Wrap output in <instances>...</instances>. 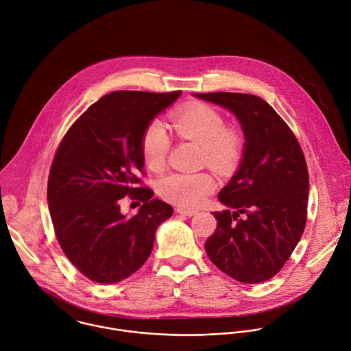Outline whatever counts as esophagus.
Returning a JSON list of instances; mask_svg holds the SVG:
<instances>
[{
	"instance_id": "esophagus-1",
	"label": "esophagus",
	"mask_w": 351,
	"mask_h": 351,
	"mask_svg": "<svg viewBox=\"0 0 351 351\" xmlns=\"http://www.w3.org/2000/svg\"><path fill=\"white\" fill-rule=\"evenodd\" d=\"M176 211L179 213V214H183V215H187V217H193V215H195L198 211L197 210H191V209H184V208H176Z\"/></svg>"
}]
</instances>
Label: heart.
Wrapping results in <instances>:
<instances>
[{
    "label": "heart",
    "instance_id": "1",
    "mask_svg": "<svg viewBox=\"0 0 351 351\" xmlns=\"http://www.w3.org/2000/svg\"><path fill=\"white\" fill-rule=\"evenodd\" d=\"M172 128L182 140L191 141L202 147L201 160L221 173L233 172L245 152V136L237 126L226 125L225 117L213 106L193 103L171 117ZM142 161L153 172H161L168 160L171 140L160 121H152L141 137ZM210 173H172L158 183L160 195L180 208H198L214 190Z\"/></svg>",
    "mask_w": 351,
    "mask_h": 351
}]
</instances>
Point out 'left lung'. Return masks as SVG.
<instances>
[{
    "mask_svg": "<svg viewBox=\"0 0 351 351\" xmlns=\"http://www.w3.org/2000/svg\"><path fill=\"white\" fill-rule=\"evenodd\" d=\"M195 96L229 108L245 136L241 165L219 191L230 210L214 211L217 229L205 243L211 262L226 276L259 283L278 274L306 223L309 175L291 129L262 97L211 92ZM245 213L244 219H239Z\"/></svg>",
    "mask_w": 351,
    "mask_h": 351,
    "instance_id": "obj_1",
    "label": "left lung"
}]
</instances>
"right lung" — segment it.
Here are the masks:
<instances>
[{
  "label": "right lung",
  "instance_id": "add662e5",
  "mask_svg": "<svg viewBox=\"0 0 351 351\" xmlns=\"http://www.w3.org/2000/svg\"><path fill=\"white\" fill-rule=\"evenodd\" d=\"M180 90H115L86 108L60 142L47 183L56 237L71 265L88 280L115 283L149 258L158 225L171 205L143 186L141 137L150 121ZM143 202L126 219L120 202Z\"/></svg>",
  "mask_w": 351,
  "mask_h": 351
}]
</instances>
